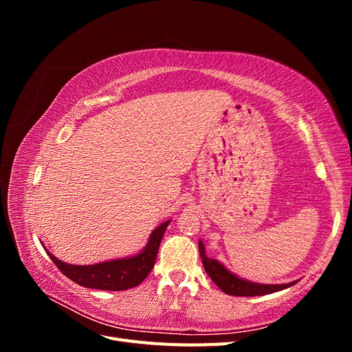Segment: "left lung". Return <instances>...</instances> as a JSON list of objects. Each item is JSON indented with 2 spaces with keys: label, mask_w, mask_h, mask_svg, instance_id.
Returning a JSON list of instances; mask_svg holds the SVG:
<instances>
[{
  "label": "left lung",
  "mask_w": 352,
  "mask_h": 352,
  "mask_svg": "<svg viewBox=\"0 0 352 352\" xmlns=\"http://www.w3.org/2000/svg\"><path fill=\"white\" fill-rule=\"evenodd\" d=\"M199 248V255L202 264H204V269L207 274L211 278V280L214 282L220 289L228 294V295H235V296H257V295H267L278 292L282 289H286L292 285H295L298 280L291 282V283H283V285H264V283H255L251 280H245L239 276L233 274L229 272L225 265H223L220 261L216 258H210L206 254V247L202 241L198 243Z\"/></svg>",
  "instance_id": "1"
}]
</instances>
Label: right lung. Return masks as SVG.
Listing matches in <instances>:
<instances>
[{"label":"right lung","mask_w":352,"mask_h":352,"mask_svg":"<svg viewBox=\"0 0 352 352\" xmlns=\"http://www.w3.org/2000/svg\"><path fill=\"white\" fill-rule=\"evenodd\" d=\"M168 223L170 220H166L151 232L141 252L126 258H117L91 265H76L58 260L50 251L47 252L60 272L80 286L101 291H126L144 282L153 270L160 242L163 239Z\"/></svg>","instance_id":"add662e5"}]
</instances>
